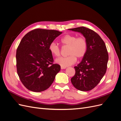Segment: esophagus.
Segmentation results:
<instances>
[{"label":"esophagus","mask_w":121,"mask_h":121,"mask_svg":"<svg viewBox=\"0 0 121 121\" xmlns=\"http://www.w3.org/2000/svg\"><path fill=\"white\" fill-rule=\"evenodd\" d=\"M60 68H61V69H65V68H66V67H63V66H61V67H60Z\"/></svg>","instance_id":"34e87169"}]
</instances>
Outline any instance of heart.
<instances>
[{"instance_id":"b5f03b06","label":"heart","mask_w":121,"mask_h":121,"mask_svg":"<svg viewBox=\"0 0 121 121\" xmlns=\"http://www.w3.org/2000/svg\"><path fill=\"white\" fill-rule=\"evenodd\" d=\"M64 46L69 47L67 57H61L56 60V63L61 66L67 67L74 64L77 58L81 59L85 56L88 50V42L83 36L78 37L76 35L67 34L60 40ZM48 49L50 53L56 57L60 56L61 50L60 47L55 42H52Z\"/></svg>"}]
</instances>
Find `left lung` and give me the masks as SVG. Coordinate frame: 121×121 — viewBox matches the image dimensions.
Returning a JSON list of instances; mask_svg holds the SVG:
<instances>
[{"mask_svg":"<svg viewBox=\"0 0 121 121\" xmlns=\"http://www.w3.org/2000/svg\"><path fill=\"white\" fill-rule=\"evenodd\" d=\"M69 30L81 33L88 42L87 52L81 63L74 67L76 72L71 82L77 89L91 90L97 85L107 71V47L100 36L89 28L80 27Z\"/></svg>","mask_w":121,"mask_h":121,"instance_id":"8db88e82","label":"left lung"}]
</instances>
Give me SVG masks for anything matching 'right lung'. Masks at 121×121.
I'll use <instances>...</instances> for the list:
<instances>
[{
  "mask_svg": "<svg viewBox=\"0 0 121 121\" xmlns=\"http://www.w3.org/2000/svg\"><path fill=\"white\" fill-rule=\"evenodd\" d=\"M62 33L54 30L35 29L26 34L16 52V66L21 82L28 90L41 92L51 86L60 66L53 64L50 44Z\"/></svg>",
  "mask_w": 121,
  "mask_h": 121,
  "instance_id": "add662e5",
  "label": "right lung"
}]
</instances>
